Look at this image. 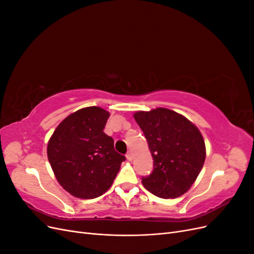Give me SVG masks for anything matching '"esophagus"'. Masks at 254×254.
Here are the masks:
<instances>
[{"instance_id":"34e87169","label":"esophagus","mask_w":254,"mask_h":254,"mask_svg":"<svg viewBox=\"0 0 254 254\" xmlns=\"http://www.w3.org/2000/svg\"><path fill=\"white\" fill-rule=\"evenodd\" d=\"M126 157H127V159H128L129 161H132V159H133L132 152H131V151H128V152H127V155H126Z\"/></svg>"}]
</instances>
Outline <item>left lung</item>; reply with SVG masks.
<instances>
[{
  "mask_svg": "<svg viewBox=\"0 0 254 254\" xmlns=\"http://www.w3.org/2000/svg\"><path fill=\"white\" fill-rule=\"evenodd\" d=\"M153 160L151 174L142 177L150 193L176 198L191 187L205 160V145L198 128L183 115L166 108L134 113Z\"/></svg>",
  "mask_w": 254,
  "mask_h": 254,
  "instance_id": "obj_1",
  "label": "left lung"
}]
</instances>
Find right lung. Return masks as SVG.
Returning a JSON list of instances; mask_svg holds the SVG:
<instances>
[{
    "label": "right lung",
    "mask_w": 254,
    "mask_h": 254,
    "mask_svg": "<svg viewBox=\"0 0 254 254\" xmlns=\"http://www.w3.org/2000/svg\"><path fill=\"white\" fill-rule=\"evenodd\" d=\"M109 112L87 107L60 123L48 144V158L60 186L71 195L92 199L109 190L125 156L103 130Z\"/></svg>",
    "instance_id": "add662e5"
}]
</instances>
